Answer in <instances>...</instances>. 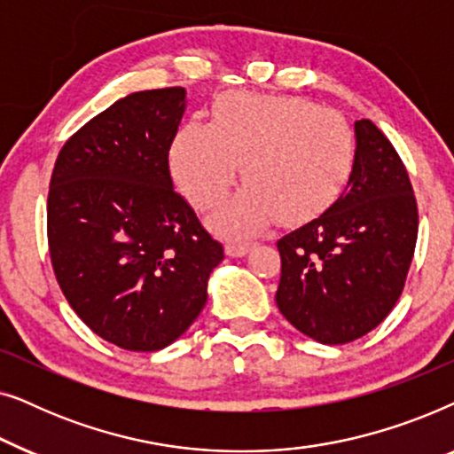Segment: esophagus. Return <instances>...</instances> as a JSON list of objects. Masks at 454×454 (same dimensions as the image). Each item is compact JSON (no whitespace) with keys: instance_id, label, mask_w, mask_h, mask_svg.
Here are the masks:
<instances>
[{"instance_id":"esophagus-1","label":"esophagus","mask_w":454,"mask_h":454,"mask_svg":"<svg viewBox=\"0 0 454 454\" xmlns=\"http://www.w3.org/2000/svg\"><path fill=\"white\" fill-rule=\"evenodd\" d=\"M225 250H227L229 256L241 258V256H246L247 252H250V244H246V241H241V239H229Z\"/></svg>"}]
</instances>
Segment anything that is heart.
Wrapping results in <instances>:
<instances>
[{"mask_svg":"<svg viewBox=\"0 0 454 454\" xmlns=\"http://www.w3.org/2000/svg\"><path fill=\"white\" fill-rule=\"evenodd\" d=\"M241 163L247 188L215 223L250 235L325 213L349 184L356 142L343 117L306 98L227 92L210 123H184L171 145L173 177L200 210L227 196Z\"/></svg>","mask_w":454,"mask_h":454,"instance_id":"obj_1","label":"heart"}]
</instances>
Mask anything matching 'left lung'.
Returning <instances> with one entry per match:
<instances>
[{"mask_svg": "<svg viewBox=\"0 0 454 454\" xmlns=\"http://www.w3.org/2000/svg\"><path fill=\"white\" fill-rule=\"evenodd\" d=\"M356 165L337 202L277 241V306L306 337L343 345L390 314L418 241V204L395 146L359 120Z\"/></svg>", "mask_w": 454, "mask_h": 454, "instance_id": "8db88e82", "label": "left lung"}]
</instances>
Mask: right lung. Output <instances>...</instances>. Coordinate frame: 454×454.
Returning a JSON list of instances; mask_svg holds the SVG:
<instances>
[{"instance_id":"right-lung-1","label":"right lung","mask_w":454,"mask_h":454,"mask_svg":"<svg viewBox=\"0 0 454 454\" xmlns=\"http://www.w3.org/2000/svg\"><path fill=\"white\" fill-rule=\"evenodd\" d=\"M184 111L182 86L120 98L66 142L49 184L55 278L80 320L128 351L182 337L225 258L173 190L169 148Z\"/></svg>"}]
</instances>
